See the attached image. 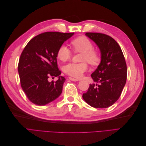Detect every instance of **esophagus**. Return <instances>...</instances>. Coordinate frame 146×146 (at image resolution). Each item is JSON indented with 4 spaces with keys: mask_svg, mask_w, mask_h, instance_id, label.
Here are the masks:
<instances>
[{
    "mask_svg": "<svg viewBox=\"0 0 146 146\" xmlns=\"http://www.w3.org/2000/svg\"><path fill=\"white\" fill-rule=\"evenodd\" d=\"M69 80H71V81H73V82H77V81L79 80H78V79H77V78H72V77H69Z\"/></svg>",
    "mask_w": 146,
    "mask_h": 146,
    "instance_id": "1",
    "label": "esophagus"
}]
</instances>
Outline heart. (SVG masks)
Listing matches in <instances>:
<instances>
[{
    "mask_svg": "<svg viewBox=\"0 0 146 146\" xmlns=\"http://www.w3.org/2000/svg\"><path fill=\"white\" fill-rule=\"evenodd\" d=\"M71 44L75 52H82L80 63H70L64 66V72L71 77L81 78L84 73L88 70V64L86 61L92 65L98 64L100 60L99 52L94 49L93 43L86 36H79L73 39ZM72 53L69 48L62 44L57 51V57L62 61H66L71 57Z\"/></svg>",
    "mask_w": 146,
    "mask_h": 146,
    "instance_id": "1",
    "label": "heart"
}]
</instances>
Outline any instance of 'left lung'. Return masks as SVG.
Listing matches in <instances>:
<instances>
[{"mask_svg":"<svg viewBox=\"0 0 146 146\" xmlns=\"http://www.w3.org/2000/svg\"><path fill=\"white\" fill-rule=\"evenodd\" d=\"M85 35L99 47L101 62L91 74L94 81L100 84H90L83 98L94 108H108L118 100L125 85V60L120 46L112 37L100 33Z\"/></svg>","mask_w":146,"mask_h":146,"instance_id":"8db88e82","label":"left lung"}]
</instances>
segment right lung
<instances>
[{"mask_svg": "<svg viewBox=\"0 0 146 146\" xmlns=\"http://www.w3.org/2000/svg\"><path fill=\"white\" fill-rule=\"evenodd\" d=\"M74 33H41L31 39L24 48L18 63L20 83L27 98L34 104L45 105L62 92L66 79L60 76L57 51ZM56 76L59 77L57 81L48 80Z\"/></svg>", "mask_w": 146, "mask_h": 146, "instance_id": "right-lung-1", "label": "right lung"}]
</instances>
